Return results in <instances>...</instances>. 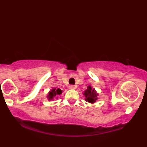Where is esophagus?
<instances>
[{
	"label": "esophagus",
	"instance_id": "34e87169",
	"mask_svg": "<svg viewBox=\"0 0 147 147\" xmlns=\"http://www.w3.org/2000/svg\"><path fill=\"white\" fill-rule=\"evenodd\" d=\"M69 89H75L76 86L74 85H69Z\"/></svg>",
	"mask_w": 147,
	"mask_h": 147
}]
</instances>
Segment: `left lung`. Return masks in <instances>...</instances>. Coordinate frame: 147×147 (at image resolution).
<instances>
[{
	"label": "left lung",
	"mask_w": 147,
	"mask_h": 147,
	"mask_svg": "<svg viewBox=\"0 0 147 147\" xmlns=\"http://www.w3.org/2000/svg\"><path fill=\"white\" fill-rule=\"evenodd\" d=\"M83 95L85 97V100L91 104H94L98 99V93H96L95 88H93L91 85L88 86L87 89L83 93Z\"/></svg>",
	"instance_id": "obj_1"
}]
</instances>
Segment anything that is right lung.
Segmentation results:
<instances>
[{"label": "right lung", "instance_id": "1", "mask_svg": "<svg viewBox=\"0 0 147 147\" xmlns=\"http://www.w3.org/2000/svg\"><path fill=\"white\" fill-rule=\"evenodd\" d=\"M62 91L58 88H53L51 91H50L47 95V98L49 100H53L54 98H58V96L60 95L62 93Z\"/></svg>", "mask_w": 147, "mask_h": 147}]
</instances>
